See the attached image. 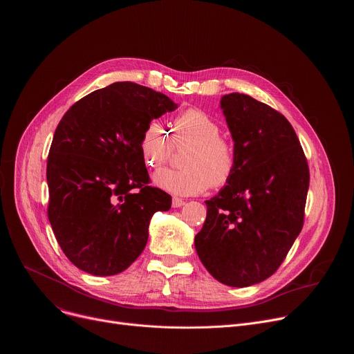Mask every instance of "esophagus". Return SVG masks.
I'll return each instance as SVG.
<instances>
[{"label":"esophagus","instance_id":"1","mask_svg":"<svg viewBox=\"0 0 354 354\" xmlns=\"http://www.w3.org/2000/svg\"><path fill=\"white\" fill-rule=\"evenodd\" d=\"M182 206H185V200H182L179 197L172 198V207L174 209H178V207H182Z\"/></svg>","mask_w":354,"mask_h":354}]
</instances>
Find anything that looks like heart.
I'll list each match as a JSON object with an SVG mask.
<instances>
[{"instance_id": "heart-1", "label": "heart", "mask_w": 354, "mask_h": 354, "mask_svg": "<svg viewBox=\"0 0 354 354\" xmlns=\"http://www.w3.org/2000/svg\"><path fill=\"white\" fill-rule=\"evenodd\" d=\"M172 142L192 144L183 169L165 168L154 174V183L175 196H196L213 185H227L236 171L234 144L221 136L220 122L200 109H189L172 120V140L165 127L149 122L141 134V154L149 168H160L169 160Z\"/></svg>"}]
</instances>
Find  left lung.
Returning <instances> with one entry per match:
<instances>
[{"label": "left lung", "mask_w": 354, "mask_h": 354, "mask_svg": "<svg viewBox=\"0 0 354 354\" xmlns=\"http://www.w3.org/2000/svg\"><path fill=\"white\" fill-rule=\"evenodd\" d=\"M220 104L236 151V171L206 200L207 217L194 246L214 279L248 287L279 269L301 232L310 169L280 112L238 92L224 95Z\"/></svg>", "instance_id": "left-lung-1"}]
</instances>
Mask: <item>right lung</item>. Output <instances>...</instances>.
<instances>
[{
	"instance_id": "obj_1",
	"label": "right lung",
	"mask_w": 354,
	"mask_h": 354,
	"mask_svg": "<svg viewBox=\"0 0 354 354\" xmlns=\"http://www.w3.org/2000/svg\"><path fill=\"white\" fill-rule=\"evenodd\" d=\"M178 108L151 88L115 82L75 102L60 120L47 158V216L64 255L93 276L126 270L144 250L156 212L171 196L148 186L145 126Z\"/></svg>"
}]
</instances>
